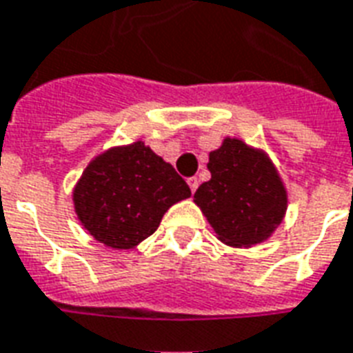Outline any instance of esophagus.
<instances>
[{
    "label": "esophagus",
    "mask_w": 353,
    "mask_h": 353,
    "mask_svg": "<svg viewBox=\"0 0 353 353\" xmlns=\"http://www.w3.org/2000/svg\"><path fill=\"white\" fill-rule=\"evenodd\" d=\"M188 186H190V190H192V193L197 192L199 179H195V176H192V179H188Z\"/></svg>",
    "instance_id": "34e87169"
}]
</instances>
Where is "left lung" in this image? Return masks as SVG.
<instances>
[{"label":"left lung","mask_w":353,"mask_h":353,"mask_svg":"<svg viewBox=\"0 0 353 353\" xmlns=\"http://www.w3.org/2000/svg\"><path fill=\"white\" fill-rule=\"evenodd\" d=\"M212 179L193 201L217 238L232 248H251L272 236L287 212V190L266 152L240 139H223L208 158Z\"/></svg>","instance_id":"1"}]
</instances>
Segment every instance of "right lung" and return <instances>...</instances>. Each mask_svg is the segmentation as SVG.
Segmentation results:
<instances>
[{"label":"right lung","mask_w":353,"mask_h":353,"mask_svg":"<svg viewBox=\"0 0 353 353\" xmlns=\"http://www.w3.org/2000/svg\"><path fill=\"white\" fill-rule=\"evenodd\" d=\"M192 195L171 163L143 141L98 154L74 188L79 223L100 243L132 249L148 238L174 203Z\"/></svg>","instance_id":"1"}]
</instances>
